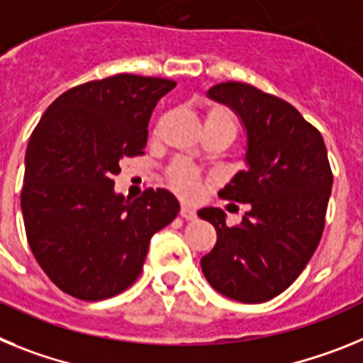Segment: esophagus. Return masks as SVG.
I'll use <instances>...</instances> for the list:
<instances>
[{
	"mask_svg": "<svg viewBox=\"0 0 363 363\" xmlns=\"http://www.w3.org/2000/svg\"><path fill=\"white\" fill-rule=\"evenodd\" d=\"M181 217H184L186 220H194L195 217H197V212H195L191 206H188V204H182V206H181Z\"/></svg>",
	"mask_w": 363,
	"mask_h": 363,
	"instance_id": "obj_1",
	"label": "esophagus"
}]
</instances>
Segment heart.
Listing matches in <instances>:
<instances>
[{
  "mask_svg": "<svg viewBox=\"0 0 363 363\" xmlns=\"http://www.w3.org/2000/svg\"><path fill=\"white\" fill-rule=\"evenodd\" d=\"M206 124L225 125L235 135V118L225 107H213L212 111L208 113ZM168 182L179 195L191 199L195 195H199L203 188V173L188 160L179 159L168 168Z\"/></svg>",
  "mask_w": 363,
  "mask_h": 363,
  "instance_id": "heart-1",
  "label": "heart"
}]
</instances>
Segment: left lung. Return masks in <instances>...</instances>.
Segmentation results:
<instances>
[{
	"label": "left lung",
	"instance_id": "left-lung-1",
	"mask_svg": "<svg viewBox=\"0 0 363 363\" xmlns=\"http://www.w3.org/2000/svg\"><path fill=\"white\" fill-rule=\"evenodd\" d=\"M208 94L228 104L247 128L248 168L219 197L250 210L235 226H226L220 208L199 210L217 230L201 267L226 298L263 303L296 281L320 245L333 188L325 143L294 106L256 86L225 82Z\"/></svg>",
	"mask_w": 363,
	"mask_h": 363
}]
</instances>
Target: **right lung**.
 Returning <instances> with one entry per match:
<instances>
[{
  "instance_id": "right-lung-1",
  "label": "right lung",
  "mask_w": 363,
  "mask_h": 363,
  "mask_svg": "<svg viewBox=\"0 0 363 363\" xmlns=\"http://www.w3.org/2000/svg\"><path fill=\"white\" fill-rule=\"evenodd\" d=\"M173 80L115 74L72 87L47 107L25 155L21 212L38 264L60 291L100 301L137 281L151 235L179 203L164 188L116 195L124 157L144 155L147 122Z\"/></svg>"
}]
</instances>
